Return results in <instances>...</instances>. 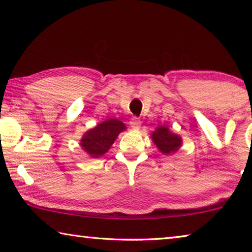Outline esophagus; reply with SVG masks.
<instances>
[{
    "label": "esophagus",
    "instance_id": "34e87169",
    "mask_svg": "<svg viewBox=\"0 0 252 252\" xmlns=\"http://www.w3.org/2000/svg\"><path fill=\"white\" fill-rule=\"evenodd\" d=\"M130 126H132V129L134 130H139L140 129V126H141V120H140L139 118L133 117L130 120Z\"/></svg>",
    "mask_w": 252,
    "mask_h": 252
}]
</instances>
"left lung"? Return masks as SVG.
<instances>
[{
    "instance_id": "8db88e82",
    "label": "left lung",
    "mask_w": 252,
    "mask_h": 252,
    "mask_svg": "<svg viewBox=\"0 0 252 252\" xmlns=\"http://www.w3.org/2000/svg\"><path fill=\"white\" fill-rule=\"evenodd\" d=\"M151 139L159 151L165 156L177 152L182 146L181 136L173 133L165 126H158L156 131L152 132Z\"/></svg>"
}]
</instances>
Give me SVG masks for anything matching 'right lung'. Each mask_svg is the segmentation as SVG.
I'll return each instance as SVG.
<instances>
[{
  "label": "right lung",
  "mask_w": 252,
  "mask_h": 252,
  "mask_svg": "<svg viewBox=\"0 0 252 252\" xmlns=\"http://www.w3.org/2000/svg\"><path fill=\"white\" fill-rule=\"evenodd\" d=\"M126 129L123 122L117 119H109L85 132L80 146L91 158H100L109 151L120 132Z\"/></svg>",
  "instance_id": "1"
}]
</instances>
